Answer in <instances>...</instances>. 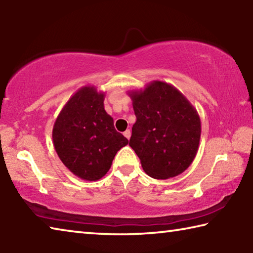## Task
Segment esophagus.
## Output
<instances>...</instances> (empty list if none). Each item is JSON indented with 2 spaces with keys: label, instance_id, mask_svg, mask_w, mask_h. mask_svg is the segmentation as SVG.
Instances as JSON below:
<instances>
[{
  "label": "esophagus",
  "instance_id": "1",
  "mask_svg": "<svg viewBox=\"0 0 253 253\" xmlns=\"http://www.w3.org/2000/svg\"><path fill=\"white\" fill-rule=\"evenodd\" d=\"M130 135H131V132H130L129 129H126L125 131H124V136H125L126 138L129 139V138H130Z\"/></svg>",
  "mask_w": 253,
  "mask_h": 253
}]
</instances>
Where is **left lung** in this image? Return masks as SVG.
I'll return each instance as SVG.
<instances>
[{
    "instance_id": "left-lung-1",
    "label": "left lung",
    "mask_w": 253,
    "mask_h": 253,
    "mask_svg": "<svg viewBox=\"0 0 253 253\" xmlns=\"http://www.w3.org/2000/svg\"><path fill=\"white\" fill-rule=\"evenodd\" d=\"M136 123L129 146L145 173L166 179L182 174L194 161L201 138L198 111L173 84L154 80L131 90Z\"/></svg>"
}]
</instances>
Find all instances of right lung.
Listing matches in <instances>:
<instances>
[{"instance_id": "right-lung-1", "label": "right lung", "mask_w": 253, "mask_h": 253, "mask_svg": "<svg viewBox=\"0 0 253 253\" xmlns=\"http://www.w3.org/2000/svg\"><path fill=\"white\" fill-rule=\"evenodd\" d=\"M104 100L105 92L84 85L66 102L53 125V146L59 158L84 181L105 176L115 155L128 144L126 137L115 129Z\"/></svg>"}]
</instances>
